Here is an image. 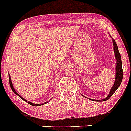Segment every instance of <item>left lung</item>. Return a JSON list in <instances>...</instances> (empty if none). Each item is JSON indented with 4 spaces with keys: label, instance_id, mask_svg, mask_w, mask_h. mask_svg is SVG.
<instances>
[{
    "label": "left lung",
    "instance_id": "8db88e82",
    "mask_svg": "<svg viewBox=\"0 0 131 131\" xmlns=\"http://www.w3.org/2000/svg\"><path fill=\"white\" fill-rule=\"evenodd\" d=\"M108 35L112 39V42H113V46H114V56H115V59L116 60V75H115V80H114V83L113 86L111 88V90H110L109 93H108V96L104 99H102V100H92V99H90L89 100H92V101H107V100L110 98L111 97L112 94H113L116 91L117 89H118V87L120 85L122 81V79H123V69H122V58H121V55L119 53V50H118V48L117 46V44L115 40L113 38L111 37V35H110L109 33H108ZM83 96H85L82 95ZM87 98V97H86Z\"/></svg>",
    "mask_w": 131,
    "mask_h": 131
}]
</instances>
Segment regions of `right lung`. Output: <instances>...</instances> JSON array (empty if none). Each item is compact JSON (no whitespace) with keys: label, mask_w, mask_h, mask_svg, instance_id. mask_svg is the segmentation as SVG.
I'll return each mask as SVG.
<instances>
[{"label":"right lung","mask_w":131,"mask_h":131,"mask_svg":"<svg viewBox=\"0 0 131 131\" xmlns=\"http://www.w3.org/2000/svg\"><path fill=\"white\" fill-rule=\"evenodd\" d=\"M9 85H10L11 89H12V91H13V92H14V93L16 95H17V96H19V97H20V98H21L22 100H24V101H26V102L28 103H29V104L31 105H32V106H35V107H37V106H41V105H45V104H46V103H48V101H46V102H45V103H40V104H37V103H31V102H30V101H27L26 100H25V99H24V98H23V97H22V96H20V95H19V94H18L17 92L15 91V90L14 87H13V84H12V79H11V76H10V75H9Z\"/></svg>","instance_id":"1"}]
</instances>
